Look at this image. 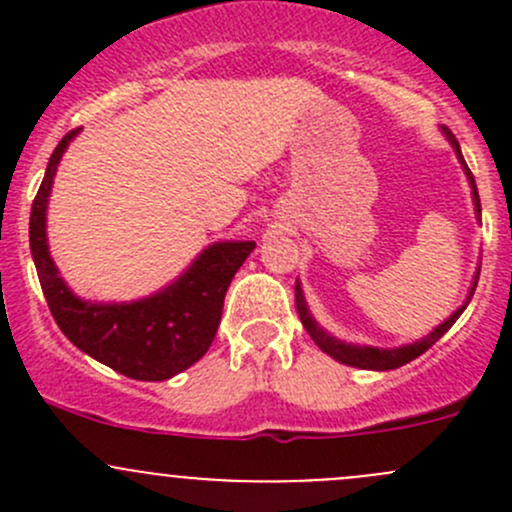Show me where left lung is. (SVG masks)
<instances>
[{
	"mask_svg": "<svg viewBox=\"0 0 512 512\" xmlns=\"http://www.w3.org/2000/svg\"><path fill=\"white\" fill-rule=\"evenodd\" d=\"M443 133H446V138L451 141L453 151H456L458 160H461L463 170H466L468 175V183H471V190H473V205H476V215L480 218V198H478V188H476V180H473V173L468 170L466 160H463V153H461V146H458L456 136H453L451 131H446L443 128ZM478 275H480V267L476 272V277H473V285H471V292H468V299L461 304V307L456 309V312L451 314V317L446 319V322L438 324L436 329H433L428 337L418 339L414 344H404V347H396V349H379V347H356V344H347V342H339V339H334L332 334L324 332L322 327H319L317 322H314V317L309 314V307L307 302H304V294H302V287H299V282L294 285V302H297V312H299V319H302L304 329L309 332V337L314 339V344H317L319 349H322L324 354H329L332 359L342 361V364L347 366H356V369H371V371H389V369H399V366L409 364V361H414L416 356H421L426 349H431L433 344L438 342V339L443 337V334L448 332V329L456 324V319L461 317L463 309L468 307V302H471L473 292H476V285H478Z\"/></svg>",
	"mask_w": 512,
	"mask_h": 512,
	"instance_id": "left-lung-1",
	"label": "left lung"
}]
</instances>
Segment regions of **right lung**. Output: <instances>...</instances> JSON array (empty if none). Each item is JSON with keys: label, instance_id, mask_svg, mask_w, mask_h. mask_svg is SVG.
<instances>
[{"label": "right lung", "instance_id": "1", "mask_svg": "<svg viewBox=\"0 0 512 512\" xmlns=\"http://www.w3.org/2000/svg\"><path fill=\"white\" fill-rule=\"evenodd\" d=\"M81 128L66 133L51 153L29 218V247L54 322L74 347L138 381H165L193 366L213 344L225 292L255 242H215L175 282L146 299L98 304L76 297L59 277L46 242V205L56 165Z\"/></svg>", "mask_w": 512, "mask_h": 512}]
</instances>
